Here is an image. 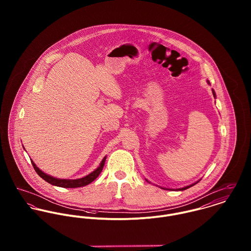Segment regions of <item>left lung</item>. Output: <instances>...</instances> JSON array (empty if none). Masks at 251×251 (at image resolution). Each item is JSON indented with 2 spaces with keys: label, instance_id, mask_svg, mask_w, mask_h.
<instances>
[{
  "label": "left lung",
  "instance_id": "left-lung-1",
  "mask_svg": "<svg viewBox=\"0 0 251 251\" xmlns=\"http://www.w3.org/2000/svg\"><path fill=\"white\" fill-rule=\"evenodd\" d=\"M208 83L210 84V81H208ZM213 91V95H214V97H215V93L214 90H212ZM146 180L148 181V182H150L148 179H146ZM199 181V180H198ZM198 181H196V182H193L192 184H189V185H186V186H184V187H180V188H176V189H174V188H166V187H161V186H159L160 188H163V189H167V190H177V191H180V190H185V189H187V188H189V187H191V186H193L194 184H196ZM151 183V182H150Z\"/></svg>",
  "mask_w": 251,
  "mask_h": 251
}]
</instances>
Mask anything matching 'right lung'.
Instances as JSON below:
<instances>
[{"instance_id":"add662e5","label":"right lung","mask_w":251,"mask_h":251,"mask_svg":"<svg viewBox=\"0 0 251 251\" xmlns=\"http://www.w3.org/2000/svg\"><path fill=\"white\" fill-rule=\"evenodd\" d=\"M24 148V147H23ZM25 149V148H24ZM105 160H106V155L103 157V159L101 160L100 166L94 170L92 173H90L89 175L83 177V178H80V179H58V178H55V177H52L46 173H44L43 171H41L37 166L36 165V163L32 161V164L36 170L37 175L46 180L47 182L51 183L52 185H55V186H60V187H65V188H75V187H81V186H85L89 183H91L92 181H94L95 179H97L100 174L101 173L102 169H103V166H104V163H105Z\"/></svg>"}]
</instances>
